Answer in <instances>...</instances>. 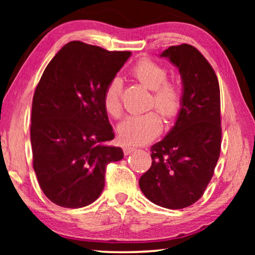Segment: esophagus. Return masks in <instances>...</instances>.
<instances>
[{"mask_svg": "<svg viewBox=\"0 0 255 255\" xmlns=\"http://www.w3.org/2000/svg\"><path fill=\"white\" fill-rule=\"evenodd\" d=\"M123 149H124V154H127V155H128V154H131V153H132V152H134V151H135V149H137V148H135V147H134V146H130V145H127V146H125V147H124Z\"/></svg>", "mask_w": 255, "mask_h": 255, "instance_id": "1", "label": "esophagus"}]
</instances>
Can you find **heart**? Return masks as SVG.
<instances>
[{"label":"heart","instance_id":"obj_1","mask_svg":"<svg viewBox=\"0 0 255 255\" xmlns=\"http://www.w3.org/2000/svg\"><path fill=\"white\" fill-rule=\"evenodd\" d=\"M132 75L142 85L153 90V103L166 117H174L179 113L182 103L180 87L168 82V71L158 62L141 59L131 69ZM122 83L121 78L115 76L108 83L103 94V104L107 113L113 117H120L122 113ZM162 120L155 111L133 114L118 125L120 138L127 144H144L152 140L161 130Z\"/></svg>","mask_w":255,"mask_h":255}]
</instances>
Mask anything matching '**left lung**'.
<instances>
[{"label": "left lung", "mask_w": 255, "mask_h": 255, "mask_svg": "<svg viewBox=\"0 0 255 255\" xmlns=\"http://www.w3.org/2000/svg\"><path fill=\"white\" fill-rule=\"evenodd\" d=\"M179 69L182 103L174 127L151 147L152 166L139 179L142 194L167 209H183L203 195L221 153V92L211 65L188 44L160 54Z\"/></svg>", "instance_id": "left-lung-1"}]
</instances>
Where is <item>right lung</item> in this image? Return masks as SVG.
<instances>
[{
	"label": "right lung",
	"mask_w": 255,
	"mask_h": 255,
	"mask_svg": "<svg viewBox=\"0 0 255 255\" xmlns=\"http://www.w3.org/2000/svg\"><path fill=\"white\" fill-rule=\"evenodd\" d=\"M131 52L82 41L66 44L46 66L32 101L33 169L51 202L82 208L100 197L107 165L123 159L104 109L103 94Z\"/></svg>",
	"instance_id": "1"
}]
</instances>
